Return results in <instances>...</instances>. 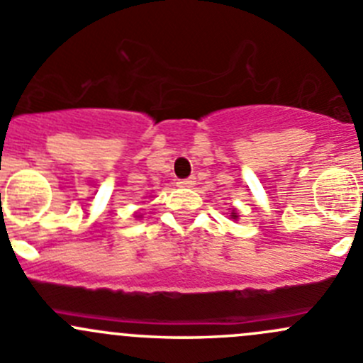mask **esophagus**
<instances>
[{
	"instance_id": "1",
	"label": "esophagus",
	"mask_w": 363,
	"mask_h": 363,
	"mask_svg": "<svg viewBox=\"0 0 363 363\" xmlns=\"http://www.w3.org/2000/svg\"><path fill=\"white\" fill-rule=\"evenodd\" d=\"M195 177H189V179H181V181L177 182L179 186H181V188H193V186H195Z\"/></svg>"
}]
</instances>
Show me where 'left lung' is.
<instances>
[{"label":"left lung","mask_w":363,"mask_h":363,"mask_svg":"<svg viewBox=\"0 0 363 363\" xmlns=\"http://www.w3.org/2000/svg\"><path fill=\"white\" fill-rule=\"evenodd\" d=\"M239 216H237V212H232V219H237Z\"/></svg>","instance_id":"8db88e82"}]
</instances>
